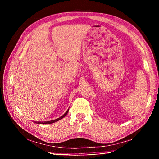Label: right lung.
<instances>
[{
	"mask_svg": "<svg viewBox=\"0 0 159 159\" xmlns=\"http://www.w3.org/2000/svg\"><path fill=\"white\" fill-rule=\"evenodd\" d=\"M68 111H69V109L67 110L66 111V112L65 113V114H64L63 116H61V117H60V118H57V119H55V120H50V121H45V122H36V123H40V124H50V123H55V122H56V121H58V120H60V119H61V118H63L64 116H65L67 114V113H68Z\"/></svg>",
	"mask_w": 159,
	"mask_h": 159,
	"instance_id": "add662e5",
	"label": "right lung"
}]
</instances>
